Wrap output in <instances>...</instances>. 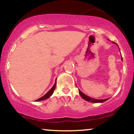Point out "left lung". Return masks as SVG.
<instances>
[{
    "label": "left lung",
    "instance_id": "1",
    "mask_svg": "<svg viewBox=\"0 0 134 134\" xmlns=\"http://www.w3.org/2000/svg\"><path fill=\"white\" fill-rule=\"evenodd\" d=\"M121 60H122V57H121ZM79 94L81 95V96L84 99H85L86 101H89V102H91V103H103L104 101H106L108 100V99H93V98H90V97L86 96L84 94H83L81 91L79 90Z\"/></svg>",
    "mask_w": 134,
    "mask_h": 134
}]
</instances>
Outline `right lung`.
<instances>
[{"label":"right lung","instance_id":"add662e5","mask_svg":"<svg viewBox=\"0 0 134 134\" xmlns=\"http://www.w3.org/2000/svg\"><path fill=\"white\" fill-rule=\"evenodd\" d=\"M55 86H56V82H55L54 86H53V87H52V88L48 92L47 94H45L43 96H42L41 98H39V99H36V101H43V100H44V99H47V98H48L49 97H50L52 96V94L53 93V92H54V90H55Z\"/></svg>","mask_w":134,"mask_h":134}]
</instances>
